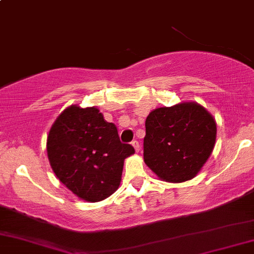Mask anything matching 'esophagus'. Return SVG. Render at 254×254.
Here are the masks:
<instances>
[{
  "label": "esophagus",
  "mask_w": 254,
  "mask_h": 254,
  "mask_svg": "<svg viewBox=\"0 0 254 254\" xmlns=\"http://www.w3.org/2000/svg\"><path fill=\"white\" fill-rule=\"evenodd\" d=\"M132 146L134 147V149H135V152H139L140 149V143L137 140H134V141H132Z\"/></svg>",
  "instance_id": "1"
}]
</instances>
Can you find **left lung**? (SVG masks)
Returning a JSON list of instances; mask_svg holds the SVG:
<instances>
[{
	"label": "left lung",
	"instance_id": "left-lung-1",
	"mask_svg": "<svg viewBox=\"0 0 254 254\" xmlns=\"http://www.w3.org/2000/svg\"><path fill=\"white\" fill-rule=\"evenodd\" d=\"M217 125L198 103H179L149 113L143 159L159 178L170 183L192 179L209 158Z\"/></svg>",
	"mask_w": 254,
	"mask_h": 254
}]
</instances>
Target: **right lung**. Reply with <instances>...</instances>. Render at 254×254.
Returning <instances> with one entry per match:
<instances>
[{"mask_svg": "<svg viewBox=\"0 0 254 254\" xmlns=\"http://www.w3.org/2000/svg\"><path fill=\"white\" fill-rule=\"evenodd\" d=\"M47 152L59 180L79 198L95 202L118 190L124 160L134 148L120 141L115 125L103 120L99 109L70 106L52 126Z\"/></svg>", "mask_w": 254, "mask_h": 254, "instance_id": "obj_1", "label": "right lung"}]
</instances>
